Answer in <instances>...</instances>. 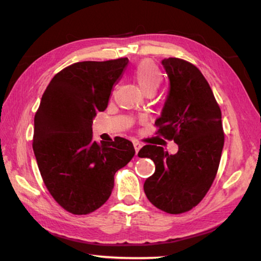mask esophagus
I'll return each mask as SVG.
<instances>
[{"label": "esophagus", "instance_id": "obj_1", "mask_svg": "<svg viewBox=\"0 0 261 261\" xmlns=\"http://www.w3.org/2000/svg\"><path fill=\"white\" fill-rule=\"evenodd\" d=\"M134 146H135V149H136V154H138L139 149L143 147V144H140L139 141H134Z\"/></svg>", "mask_w": 261, "mask_h": 261}]
</instances>
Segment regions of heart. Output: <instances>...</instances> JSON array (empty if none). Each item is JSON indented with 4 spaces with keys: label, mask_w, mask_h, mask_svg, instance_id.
<instances>
[{
    "label": "heart",
    "mask_w": 261,
    "mask_h": 261,
    "mask_svg": "<svg viewBox=\"0 0 261 261\" xmlns=\"http://www.w3.org/2000/svg\"><path fill=\"white\" fill-rule=\"evenodd\" d=\"M134 77L136 82L138 83L140 90L144 92L145 94L148 92H154L155 93L158 87L160 86L162 82V73L155 64L151 61H141L140 63L137 65Z\"/></svg>",
    "instance_id": "1"
}]
</instances>
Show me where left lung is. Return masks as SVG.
Wrapping results in <instances>:
<instances>
[{
  "instance_id": "8db88e82",
  "label": "left lung",
  "mask_w": 261,
  "mask_h": 261,
  "mask_svg": "<svg viewBox=\"0 0 261 261\" xmlns=\"http://www.w3.org/2000/svg\"><path fill=\"white\" fill-rule=\"evenodd\" d=\"M169 91L158 134L178 145L168 154L156 145H146L139 158L155 163V173L144 183L147 199L163 212L179 214L197 206L208 192L218 173L224 144L221 110L200 70L176 57L162 60Z\"/></svg>"
}]
</instances>
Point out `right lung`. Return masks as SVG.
Here are the masks:
<instances>
[{
	"instance_id": "add662e5",
	"label": "right lung",
	"mask_w": 261,
	"mask_h": 261,
	"mask_svg": "<svg viewBox=\"0 0 261 261\" xmlns=\"http://www.w3.org/2000/svg\"><path fill=\"white\" fill-rule=\"evenodd\" d=\"M126 57L77 62L56 73L34 116L33 152L46 188L72 214H88L112 194L114 175L135 155L130 140L92 139V123L107 108Z\"/></svg>"
}]
</instances>
